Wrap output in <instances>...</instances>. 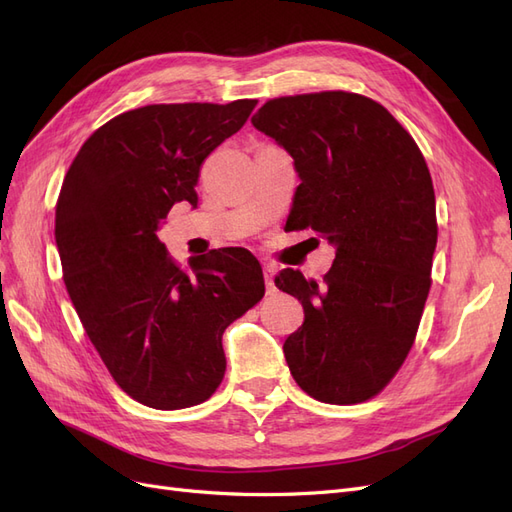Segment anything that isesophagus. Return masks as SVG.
Returning a JSON list of instances; mask_svg holds the SVG:
<instances>
[{
    "mask_svg": "<svg viewBox=\"0 0 512 512\" xmlns=\"http://www.w3.org/2000/svg\"><path fill=\"white\" fill-rule=\"evenodd\" d=\"M262 271H265V286H267V294H275V284H273L275 267L271 265V262H265V267H262Z\"/></svg>",
    "mask_w": 512,
    "mask_h": 512,
    "instance_id": "esophagus-1",
    "label": "esophagus"
}]
</instances>
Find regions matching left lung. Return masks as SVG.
Instances as JSON below:
<instances>
[{"label":"left lung","mask_w":512,"mask_h":512,"mask_svg":"<svg viewBox=\"0 0 512 512\" xmlns=\"http://www.w3.org/2000/svg\"><path fill=\"white\" fill-rule=\"evenodd\" d=\"M252 123L299 173L290 228L335 245L322 284L275 277L305 312L284 342L290 374L324 404H361L397 374L423 316L438 241L429 168L382 104L348 91L275 98Z\"/></svg>","instance_id":"left-lung-1"}]
</instances>
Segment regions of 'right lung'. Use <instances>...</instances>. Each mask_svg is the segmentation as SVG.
<instances>
[{
    "label": "right lung",
    "mask_w": 512,
    "mask_h": 512,
    "mask_svg": "<svg viewBox=\"0 0 512 512\" xmlns=\"http://www.w3.org/2000/svg\"><path fill=\"white\" fill-rule=\"evenodd\" d=\"M256 104L121 113L87 138L61 185L55 241L72 305L115 382L143 406L209 399L226 371V327L265 294L260 262L243 247L181 269L156 235L177 203L198 205L200 166Z\"/></svg>",
    "instance_id": "1"
}]
</instances>
